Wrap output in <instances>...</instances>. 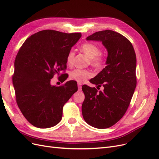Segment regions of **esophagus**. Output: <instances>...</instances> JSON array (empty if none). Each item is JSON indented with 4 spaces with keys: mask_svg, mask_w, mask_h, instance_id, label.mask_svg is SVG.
Returning a JSON list of instances; mask_svg holds the SVG:
<instances>
[{
    "mask_svg": "<svg viewBox=\"0 0 159 159\" xmlns=\"http://www.w3.org/2000/svg\"><path fill=\"white\" fill-rule=\"evenodd\" d=\"M78 90L79 91H81V84L78 82Z\"/></svg>",
    "mask_w": 159,
    "mask_h": 159,
    "instance_id": "34e87169",
    "label": "esophagus"
}]
</instances>
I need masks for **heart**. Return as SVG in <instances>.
Segmentation results:
<instances>
[{
	"label": "heart",
	"instance_id": "obj_1",
	"mask_svg": "<svg viewBox=\"0 0 159 159\" xmlns=\"http://www.w3.org/2000/svg\"><path fill=\"white\" fill-rule=\"evenodd\" d=\"M81 50L90 58V64L96 69L102 68L104 63V58L100 54L99 48L92 43H85L81 46ZM74 52L70 51L67 57V64L70 66L72 64ZM92 72L88 70L75 69L71 71L70 78L78 82H84L86 80L92 77Z\"/></svg>",
	"mask_w": 159,
	"mask_h": 159
}]
</instances>
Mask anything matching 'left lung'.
Returning a JSON list of instances; mask_svg holds the SVG:
<instances>
[{
  "label": "left lung",
  "mask_w": 159,
  "mask_h": 159,
  "mask_svg": "<svg viewBox=\"0 0 159 159\" xmlns=\"http://www.w3.org/2000/svg\"><path fill=\"white\" fill-rule=\"evenodd\" d=\"M86 40L102 42L108 56L105 68L89 80L104 91L82 86L83 117L91 126L107 129L123 117L131 102L137 85L136 54L131 42L113 30L97 32Z\"/></svg>",
  "instance_id": "1"
}]
</instances>
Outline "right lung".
I'll return each mask as SVG.
<instances>
[{
  "instance_id": "obj_1",
  "label": "right lung",
  "mask_w": 159,
  "mask_h": 159,
  "mask_svg": "<svg viewBox=\"0 0 159 159\" xmlns=\"http://www.w3.org/2000/svg\"><path fill=\"white\" fill-rule=\"evenodd\" d=\"M81 33L45 30L28 38L14 61L12 84L18 106L28 121L46 129L58 123L64 104L78 91L75 81L52 85L51 79L66 69L67 57Z\"/></svg>"
}]
</instances>
